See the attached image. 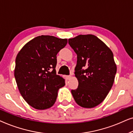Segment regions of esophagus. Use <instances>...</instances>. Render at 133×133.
Instances as JSON below:
<instances>
[{
    "label": "esophagus",
    "instance_id": "esophagus-1",
    "mask_svg": "<svg viewBox=\"0 0 133 133\" xmlns=\"http://www.w3.org/2000/svg\"><path fill=\"white\" fill-rule=\"evenodd\" d=\"M71 76H66V79H70V78H71Z\"/></svg>",
    "mask_w": 133,
    "mask_h": 133
}]
</instances>
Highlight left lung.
Masks as SVG:
<instances>
[{"label":"left lung","instance_id":"1","mask_svg":"<svg viewBox=\"0 0 133 133\" xmlns=\"http://www.w3.org/2000/svg\"><path fill=\"white\" fill-rule=\"evenodd\" d=\"M77 54L75 76L79 82L71 93L76 102L83 108H94L102 102L113 85L117 67L111 50L92 34L68 39Z\"/></svg>","mask_w":133,"mask_h":133}]
</instances>
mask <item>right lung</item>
I'll list each match as a JSON object with an SVG mask.
<instances>
[{
  "label": "right lung",
  "instance_id": "1",
  "mask_svg": "<svg viewBox=\"0 0 133 133\" xmlns=\"http://www.w3.org/2000/svg\"><path fill=\"white\" fill-rule=\"evenodd\" d=\"M66 39L39 36L26 43L16 59L14 77L20 93L30 106L46 110L54 104L65 79L56 74L57 54Z\"/></svg>",
  "mask_w": 133,
  "mask_h": 133
}]
</instances>
